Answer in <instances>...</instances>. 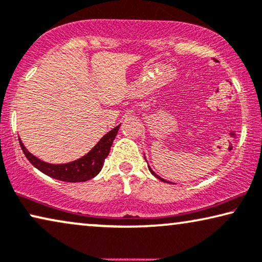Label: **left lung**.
<instances>
[{
  "mask_svg": "<svg viewBox=\"0 0 262 262\" xmlns=\"http://www.w3.org/2000/svg\"><path fill=\"white\" fill-rule=\"evenodd\" d=\"M143 156H145V154H143ZM145 160H146V157H145ZM146 161H147V160H146ZM148 168H149V171H150V173H152V174H153L154 177H157V178H158V179H160V180H161V182H165V183H169V182H168V180H166V179H164V178H161V177H159V176H158V174H157V173H156V172H154V171H153V169H152V168H150L149 166H148ZM171 184H172V183H171Z\"/></svg>",
  "mask_w": 262,
  "mask_h": 262,
  "instance_id": "8db88e82",
  "label": "left lung"
}]
</instances>
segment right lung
<instances>
[{
	"label": "right lung",
	"mask_w": 262,
	"mask_h": 262,
	"mask_svg": "<svg viewBox=\"0 0 262 262\" xmlns=\"http://www.w3.org/2000/svg\"><path fill=\"white\" fill-rule=\"evenodd\" d=\"M120 126L121 124L106 133L85 156L66 164H50L40 160L39 158L28 152L20 138L19 141L21 149L24 150V154L29 160V163L35 168H38L39 171H41L43 174L49 176L51 178L62 180V182L80 183L93 179L101 172L105 158L108 157L110 152V147L113 145L114 139L120 129Z\"/></svg>",
	"instance_id": "right-lung-1"
}]
</instances>
